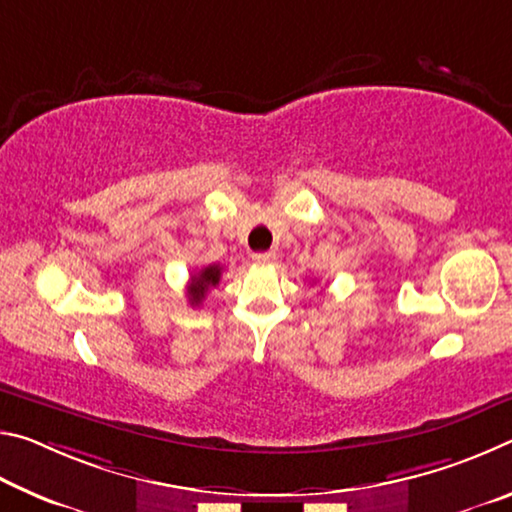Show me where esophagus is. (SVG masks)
Returning <instances> with one entry per match:
<instances>
[{
    "mask_svg": "<svg viewBox=\"0 0 512 512\" xmlns=\"http://www.w3.org/2000/svg\"><path fill=\"white\" fill-rule=\"evenodd\" d=\"M253 262L255 264H262V266L273 264L275 262V253H271V250H264V253H255L253 255Z\"/></svg>",
    "mask_w": 512,
    "mask_h": 512,
    "instance_id": "obj_1",
    "label": "esophagus"
}]
</instances>
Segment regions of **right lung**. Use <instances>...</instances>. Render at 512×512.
<instances>
[{
    "label": "right lung",
    "instance_id": "right-lung-1",
    "mask_svg": "<svg viewBox=\"0 0 512 512\" xmlns=\"http://www.w3.org/2000/svg\"><path fill=\"white\" fill-rule=\"evenodd\" d=\"M221 273L223 268L219 264H210V266H203L201 271L192 275V280H189V287H187V298H189V305L198 307L205 298V293L210 291L212 287H216L221 280Z\"/></svg>",
    "mask_w": 512,
    "mask_h": 512
}]
</instances>
